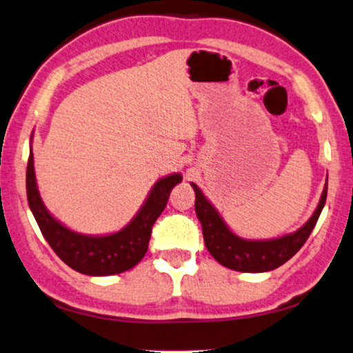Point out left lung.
I'll list each match as a JSON object with an SVG mask.
<instances>
[{
  "label": "left lung",
  "mask_w": 353,
  "mask_h": 353,
  "mask_svg": "<svg viewBox=\"0 0 353 353\" xmlns=\"http://www.w3.org/2000/svg\"><path fill=\"white\" fill-rule=\"evenodd\" d=\"M190 185L195 190V212L201 222L203 238H205L208 251L227 269L250 272V274H261V272L278 269L304 246L319 221L327 195L326 181L314 214L296 232L286 233L278 238H267V240H248V238H241L235 232H232V228L225 224L224 217L219 214V211L208 200L196 183L192 182Z\"/></svg>",
  "instance_id": "8db88e82"
}]
</instances>
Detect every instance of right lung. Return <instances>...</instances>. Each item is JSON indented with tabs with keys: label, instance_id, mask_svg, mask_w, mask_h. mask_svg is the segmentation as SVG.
Returning a JSON list of instances; mask_svg holds the SVG:
<instances>
[{
	"label": "right lung",
	"instance_id": "obj_1",
	"mask_svg": "<svg viewBox=\"0 0 353 353\" xmlns=\"http://www.w3.org/2000/svg\"><path fill=\"white\" fill-rule=\"evenodd\" d=\"M33 137V134H32ZM182 182L181 172L163 176L153 183L136 216L120 230L102 235H88L72 230L54 217L41 200L34 176V161L30 141L27 165V200L44 240L68 267L91 276L117 275L136 267L145 256L152 225L165 210L171 188Z\"/></svg>",
	"mask_w": 353,
	"mask_h": 353
}]
</instances>
